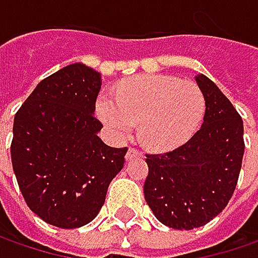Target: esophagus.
<instances>
[{
	"label": "esophagus",
	"mask_w": 258,
	"mask_h": 258,
	"mask_svg": "<svg viewBox=\"0 0 258 258\" xmlns=\"http://www.w3.org/2000/svg\"><path fill=\"white\" fill-rule=\"evenodd\" d=\"M141 156H142L141 151H138L136 148H129L126 152V161H132L135 158H141Z\"/></svg>",
	"instance_id": "34e87169"
}]
</instances>
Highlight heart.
<instances>
[{"mask_svg":"<svg viewBox=\"0 0 258 258\" xmlns=\"http://www.w3.org/2000/svg\"><path fill=\"white\" fill-rule=\"evenodd\" d=\"M97 113L110 132L123 139L139 123V139L154 151L186 142L203 120L205 96L192 82L164 75L138 76L97 102Z\"/></svg>","mask_w":258,"mask_h":258,"instance_id":"obj_1","label":"heart"}]
</instances>
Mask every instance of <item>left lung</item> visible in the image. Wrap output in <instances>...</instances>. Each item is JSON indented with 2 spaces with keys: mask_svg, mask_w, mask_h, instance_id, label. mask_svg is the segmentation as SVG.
Instances as JSON below:
<instances>
[{
  "mask_svg": "<svg viewBox=\"0 0 258 258\" xmlns=\"http://www.w3.org/2000/svg\"><path fill=\"white\" fill-rule=\"evenodd\" d=\"M195 80L205 96L201 129L171 152L146 154L145 200L161 223L176 230L203 227L223 211L244 155L241 116L213 80Z\"/></svg>",
  "mask_w": 258,
  "mask_h": 258,
  "instance_id": "1",
  "label": "left lung"
}]
</instances>
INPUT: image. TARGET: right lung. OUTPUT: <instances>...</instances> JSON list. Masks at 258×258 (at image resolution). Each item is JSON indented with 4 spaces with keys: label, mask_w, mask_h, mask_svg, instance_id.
<instances>
[{
    "label": "right lung",
    "mask_w": 258,
    "mask_h": 258,
    "mask_svg": "<svg viewBox=\"0 0 258 258\" xmlns=\"http://www.w3.org/2000/svg\"><path fill=\"white\" fill-rule=\"evenodd\" d=\"M102 77L75 63L41 80L14 117L11 162L30 210L58 228L90 223L120 172L127 148L97 136Z\"/></svg>",
    "instance_id": "add662e5"
}]
</instances>
